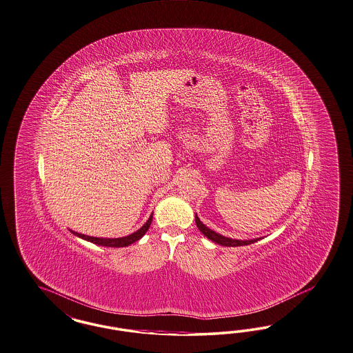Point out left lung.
<instances>
[{"label": "left lung", "instance_id": "1", "mask_svg": "<svg viewBox=\"0 0 353 353\" xmlns=\"http://www.w3.org/2000/svg\"><path fill=\"white\" fill-rule=\"evenodd\" d=\"M195 223H196V227L199 228V231L202 232L207 239H210L214 243L223 245V246H243V245H250V243H256L259 240V239H254V240L243 241V240H232V239H228V237H224V236H221L219 233L211 231L210 228H207L206 225L199 220L196 215H195Z\"/></svg>", "mask_w": 353, "mask_h": 353}]
</instances>
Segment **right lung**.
Here are the masks:
<instances>
[{"mask_svg":"<svg viewBox=\"0 0 353 353\" xmlns=\"http://www.w3.org/2000/svg\"><path fill=\"white\" fill-rule=\"evenodd\" d=\"M151 221H152V215L150 216V219L147 220L146 224H145L142 228H139L138 231L134 232V233L126 236V237H120V239H97V237L85 236V234L78 233V232H73L75 236H78V237H81V239H83V240H87V241H90V243L101 245V246H108V248H120V246H128V245H130V243L138 241V240L146 233L147 230L150 228Z\"/></svg>","mask_w":353,"mask_h":353,"instance_id":"right-lung-1","label":"right lung"}]
</instances>
